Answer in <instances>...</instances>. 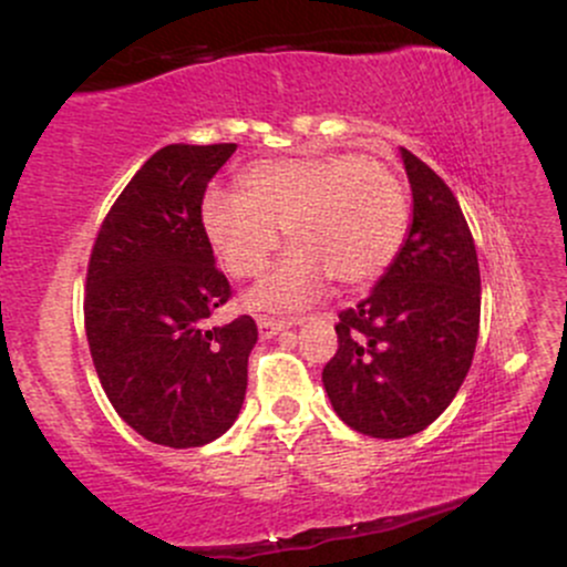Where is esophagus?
<instances>
[{"instance_id": "esophagus-1", "label": "esophagus", "mask_w": 567, "mask_h": 567, "mask_svg": "<svg viewBox=\"0 0 567 567\" xmlns=\"http://www.w3.org/2000/svg\"><path fill=\"white\" fill-rule=\"evenodd\" d=\"M290 324L288 322H279V320H269V317H261L258 320V333H261V338H275L282 333V330H288Z\"/></svg>"}]
</instances>
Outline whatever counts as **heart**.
I'll return each instance as SVG.
<instances>
[{
	"label": "heart",
	"mask_w": 567,
	"mask_h": 567,
	"mask_svg": "<svg viewBox=\"0 0 567 567\" xmlns=\"http://www.w3.org/2000/svg\"><path fill=\"white\" fill-rule=\"evenodd\" d=\"M202 231L231 277H258L292 239L285 261L245 296L269 315L311 306L333 277L349 288L375 282L408 234V194L381 162L360 154L264 159L243 175V192L210 188Z\"/></svg>",
	"instance_id": "obj_1"
}]
</instances>
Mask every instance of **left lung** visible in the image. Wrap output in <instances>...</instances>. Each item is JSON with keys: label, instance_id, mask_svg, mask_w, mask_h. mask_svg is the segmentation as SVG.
Masks as SVG:
<instances>
[{"label": "left lung", "instance_id": "8db88e82", "mask_svg": "<svg viewBox=\"0 0 567 567\" xmlns=\"http://www.w3.org/2000/svg\"><path fill=\"white\" fill-rule=\"evenodd\" d=\"M413 218L394 264L365 301L338 315V351L322 370L343 424L379 440L437 421L472 368L480 264L458 199L426 162L400 148Z\"/></svg>", "mask_w": 567, "mask_h": 567}]
</instances>
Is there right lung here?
Returning a JSON list of instances; mask_svg holds the SVG:
<instances>
[{"label":"right lung","instance_id":"1","mask_svg":"<svg viewBox=\"0 0 567 567\" xmlns=\"http://www.w3.org/2000/svg\"><path fill=\"white\" fill-rule=\"evenodd\" d=\"M237 143H171L133 175L87 266L84 330L103 392L141 437L202 447L237 421L258 328H210L231 288L202 231V197Z\"/></svg>","mask_w":567,"mask_h":567}]
</instances>
